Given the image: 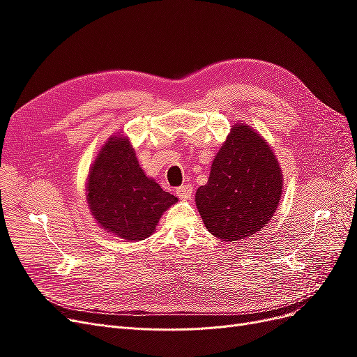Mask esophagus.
<instances>
[{
	"mask_svg": "<svg viewBox=\"0 0 357 357\" xmlns=\"http://www.w3.org/2000/svg\"><path fill=\"white\" fill-rule=\"evenodd\" d=\"M192 186L190 185H183V186H180V188H177L176 189V195L180 198V199H183V201H188V199H190L192 198Z\"/></svg>",
	"mask_w": 357,
	"mask_h": 357,
	"instance_id": "esophagus-1",
	"label": "esophagus"
}]
</instances>
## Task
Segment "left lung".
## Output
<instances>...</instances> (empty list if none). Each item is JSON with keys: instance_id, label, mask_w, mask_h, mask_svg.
<instances>
[{"instance_id": "left-lung-1", "label": "left lung", "mask_w": 357, "mask_h": 357, "mask_svg": "<svg viewBox=\"0 0 357 357\" xmlns=\"http://www.w3.org/2000/svg\"><path fill=\"white\" fill-rule=\"evenodd\" d=\"M283 193V172L266 139L235 123L215 153L207 185L195 202L202 222L223 241H240L273 219Z\"/></svg>"}]
</instances>
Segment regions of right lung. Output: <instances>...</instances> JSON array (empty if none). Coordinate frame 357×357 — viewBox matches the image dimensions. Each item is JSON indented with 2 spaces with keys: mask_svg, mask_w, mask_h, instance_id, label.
Instances as JSON below:
<instances>
[{
  "mask_svg": "<svg viewBox=\"0 0 357 357\" xmlns=\"http://www.w3.org/2000/svg\"><path fill=\"white\" fill-rule=\"evenodd\" d=\"M86 201L105 232L139 241L155 232L162 214L178 198L144 174L129 138L119 134L104 143L92 162Z\"/></svg>",
  "mask_w": 357,
  "mask_h": 357,
  "instance_id": "add662e5",
  "label": "right lung"
}]
</instances>
